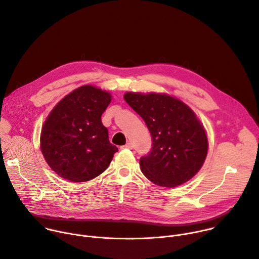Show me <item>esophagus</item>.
I'll return each mask as SVG.
<instances>
[{
  "label": "esophagus",
  "mask_w": 259,
  "mask_h": 259,
  "mask_svg": "<svg viewBox=\"0 0 259 259\" xmlns=\"http://www.w3.org/2000/svg\"><path fill=\"white\" fill-rule=\"evenodd\" d=\"M122 148H127V149H132L133 148V144L131 142H127L124 146H122Z\"/></svg>",
  "instance_id": "1"
}]
</instances>
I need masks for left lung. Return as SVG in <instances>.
Segmentation results:
<instances>
[{"mask_svg":"<svg viewBox=\"0 0 259 259\" xmlns=\"http://www.w3.org/2000/svg\"><path fill=\"white\" fill-rule=\"evenodd\" d=\"M124 101L142 117L152 140L140 167L160 187L181 186L200 170L208 149L203 125L180 99L161 93L124 94Z\"/></svg>","mask_w":259,"mask_h":259,"instance_id":"8db88e82","label":"left lung"}]
</instances>
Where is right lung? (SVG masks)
I'll use <instances>...</instances> for the list:
<instances>
[{"mask_svg":"<svg viewBox=\"0 0 259 259\" xmlns=\"http://www.w3.org/2000/svg\"><path fill=\"white\" fill-rule=\"evenodd\" d=\"M111 97L102 89L85 85L61 99L48 116L40 148L52 170L64 180H93L109 167L118 151L101 119Z\"/></svg>","mask_w":259,"mask_h":259,"instance_id":"obj_1","label":"right lung"}]
</instances>
